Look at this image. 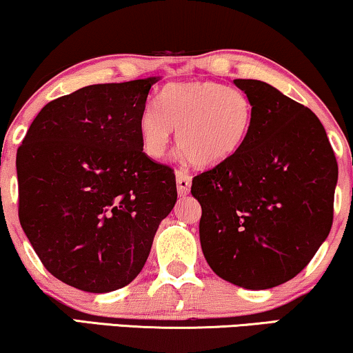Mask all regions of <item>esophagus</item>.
<instances>
[{
	"instance_id": "obj_1",
	"label": "esophagus",
	"mask_w": 353,
	"mask_h": 353,
	"mask_svg": "<svg viewBox=\"0 0 353 353\" xmlns=\"http://www.w3.org/2000/svg\"><path fill=\"white\" fill-rule=\"evenodd\" d=\"M176 181H177V192H179V195H187L190 190V185H192V177L187 174L185 171H176Z\"/></svg>"
}]
</instances>
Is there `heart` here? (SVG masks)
Masks as SVG:
<instances>
[{"label": "heart", "instance_id": "b5f03b06", "mask_svg": "<svg viewBox=\"0 0 353 353\" xmlns=\"http://www.w3.org/2000/svg\"><path fill=\"white\" fill-rule=\"evenodd\" d=\"M254 122L246 92L218 81L169 84L161 105L148 101L138 119L141 145L151 158H163L172 130L182 156L199 168H215L238 153Z\"/></svg>", "mask_w": 353, "mask_h": 353}]
</instances>
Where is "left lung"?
I'll return each mask as SVG.
<instances>
[{
	"mask_svg": "<svg viewBox=\"0 0 353 353\" xmlns=\"http://www.w3.org/2000/svg\"><path fill=\"white\" fill-rule=\"evenodd\" d=\"M251 97L248 140L228 161L192 181L199 233L212 270L248 290L300 274L332 226L337 161L319 119L257 79H234Z\"/></svg>",
	"mask_w": 353,
	"mask_h": 353,
	"instance_id": "1",
	"label": "left lung"
}]
</instances>
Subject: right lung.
Here are the masks:
<instances>
[{
    "label": "right lung",
    "mask_w": 353,
    "mask_h": 353,
    "mask_svg": "<svg viewBox=\"0 0 353 353\" xmlns=\"http://www.w3.org/2000/svg\"><path fill=\"white\" fill-rule=\"evenodd\" d=\"M159 77L92 84L48 102L17 150L19 221L58 280L89 293L143 269L177 200L172 169L143 153L138 119Z\"/></svg>",
    "instance_id": "1"
}]
</instances>
